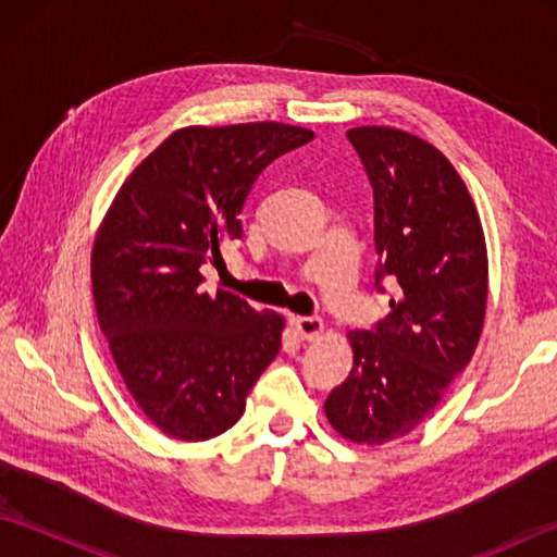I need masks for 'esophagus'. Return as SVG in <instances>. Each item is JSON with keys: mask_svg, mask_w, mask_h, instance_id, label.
<instances>
[{"mask_svg": "<svg viewBox=\"0 0 557 557\" xmlns=\"http://www.w3.org/2000/svg\"><path fill=\"white\" fill-rule=\"evenodd\" d=\"M292 323H294V330H297L301 339H318L325 330L321 318H311V315H297Z\"/></svg>", "mask_w": 557, "mask_h": 557, "instance_id": "34e87169", "label": "esophagus"}]
</instances>
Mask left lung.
<instances>
[{"label":"left lung","instance_id":"obj_1","mask_svg":"<svg viewBox=\"0 0 557 557\" xmlns=\"http://www.w3.org/2000/svg\"><path fill=\"white\" fill-rule=\"evenodd\" d=\"M347 138L373 186L375 285L397 287L385 321L347 333L354 366L323 409L342 437L383 445L417 429L474 357L488 253L474 198L429 140L393 126Z\"/></svg>","mask_w":557,"mask_h":557}]
</instances>
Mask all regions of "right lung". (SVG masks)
Masks as SVG:
<instances>
[{
  "instance_id": "right-lung-1",
  "label": "right lung",
  "mask_w": 557,
  "mask_h": 557,
  "mask_svg": "<svg viewBox=\"0 0 557 557\" xmlns=\"http://www.w3.org/2000/svg\"><path fill=\"white\" fill-rule=\"evenodd\" d=\"M311 128L251 122L184 126L126 176L90 256L92 299L138 409L176 441H208L242 419L282 345L285 318L232 292L203 289V268L242 236V208L268 164Z\"/></svg>"
}]
</instances>
